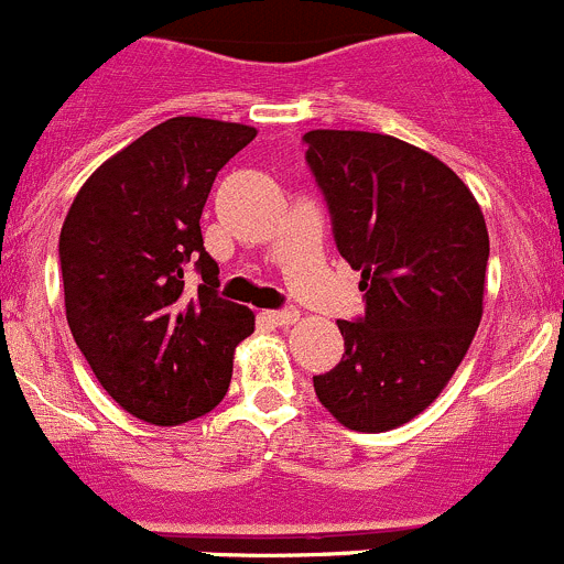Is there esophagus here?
<instances>
[{
	"instance_id": "obj_1",
	"label": "esophagus",
	"mask_w": 564,
	"mask_h": 564,
	"mask_svg": "<svg viewBox=\"0 0 564 564\" xmlns=\"http://www.w3.org/2000/svg\"><path fill=\"white\" fill-rule=\"evenodd\" d=\"M264 319L275 327H286L294 325L300 319V311L297 308H281V311H264Z\"/></svg>"
}]
</instances>
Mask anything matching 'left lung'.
I'll use <instances>...</instances> for the list:
<instances>
[{
  "instance_id": "obj_1",
  "label": "left lung",
  "mask_w": 564,
  "mask_h": 564,
  "mask_svg": "<svg viewBox=\"0 0 564 564\" xmlns=\"http://www.w3.org/2000/svg\"><path fill=\"white\" fill-rule=\"evenodd\" d=\"M303 143L366 297L364 316L338 319L344 355L314 391L344 427L386 433L430 408L471 347L488 226L452 167L397 137L314 129Z\"/></svg>"
}]
</instances>
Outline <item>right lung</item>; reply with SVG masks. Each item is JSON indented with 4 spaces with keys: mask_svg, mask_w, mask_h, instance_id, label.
Returning a JSON list of instances; mask_svg holds the SVG:
<instances>
[{
    "mask_svg": "<svg viewBox=\"0 0 564 564\" xmlns=\"http://www.w3.org/2000/svg\"><path fill=\"white\" fill-rule=\"evenodd\" d=\"M253 137L226 120H165L87 178L59 231L76 347L104 391L156 427L220 404L234 349L253 333V311L217 294L220 270L200 237L217 173Z\"/></svg>",
    "mask_w": 564,
    "mask_h": 564,
    "instance_id": "right-lung-1",
    "label": "right lung"
}]
</instances>
